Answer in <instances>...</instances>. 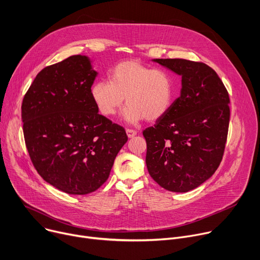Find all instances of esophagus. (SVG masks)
<instances>
[{
  "label": "esophagus",
  "mask_w": 260,
  "mask_h": 260,
  "mask_svg": "<svg viewBox=\"0 0 260 260\" xmlns=\"http://www.w3.org/2000/svg\"><path fill=\"white\" fill-rule=\"evenodd\" d=\"M126 133H127L129 138H132V137H134L136 135L137 132L135 130H133V129H126Z\"/></svg>",
  "instance_id": "obj_1"
}]
</instances>
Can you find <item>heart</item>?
<instances>
[{
  "label": "heart",
  "instance_id": "1",
  "mask_svg": "<svg viewBox=\"0 0 260 260\" xmlns=\"http://www.w3.org/2000/svg\"><path fill=\"white\" fill-rule=\"evenodd\" d=\"M108 81H95L90 96L98 111L110 117L121 108L126 98L124 117L130 124L146 118L155 122L164 117L173 102V79L169 72L138 60L115 64L108 73Z\"/></svg>",
  "mask_w": 260,
  "mask_h": 260
}]
</instances>
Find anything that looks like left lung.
I'll return each mask as SVG.
<instances>
[{
  "label": "left lung",
  "instance_id": "8db88e82",
  "mask_svg": "<svg viewBox=\"0 0 260 260\" xmlns=\"http://www.w3.org/2000/svg\"><path fill=\"white\" fill-rule=\"evenodd\" d=\"M182 77L181 94L167 114L143 131L149 174L161 187L191 190L210 178L227 142L230 99L218 75L207 64L186 59H155Z\"/></svg>",
  "mask_w": 260,
  "mask_h": 260
}]
</instances>
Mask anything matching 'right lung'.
<instances>
[{
  "instance_id": "obj_1",
  "label": "right lung",
  "mask_w": 260,
  "mask_h": 260,
  "mask_svg": "<svg viewBox=\"0 0 260 260\" xmlns=\"http://www.w3.org/2000/svg\"><path fill=\"white\" fill-rule=\"evenodd\" d=\"M95 76L86 56H71L39 72L22 103L25 143L35 170L70 194L101 187L128 141L122 126L98 113L90 96Z\"/></svg>"
}]
</instances>
